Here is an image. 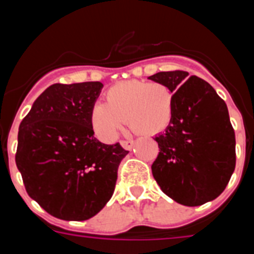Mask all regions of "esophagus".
I'll return each mask as SVG.
<instances>
[{
	"label": "esophagus",
	"mask_w": 254,
	"mask_h": 254,
	"mask_svg": "<svg viewBox=\"0 0 254 254\" xmlns=\"http://www.w3.org/2000/svg\"><path fill=\"white\" fill-rule=\"evenodd\" d=\"M121 145H122L123 149L132 150V147H133L134 142H133V141H121Z\"/></svg>",
	"instance_id": "34e87169"
}]
</instances>
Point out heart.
Wrapping results in <instances>:
<instances>
[{
    "label": "heart",
    "mask_w": 254,
    "mask_h": 254,
    "mask_svg": "<svg viewBox=\"0 0 254 254\" xmlns=\"http://www.w3.org/2000/svg\"><path fill=\"white\" fill-rule=\"evenodd\" d=\"M174 93L163 82L140 80L122 81L109 87L105 104H96L91 112V125L103 141L117 137L127 121L129 128L140 136L164 132L174 118Z\"/></svg>",
    "instance_id": "b5f03b06"
}]
</instances>
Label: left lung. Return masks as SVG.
Instances as JSON below:
<instances>
[{"instance_id":"1","label":"left lung","mask_w":254,"mask_h":254,"mask_svg":"<svg viewBox=\"0 0 254 254\" xmlns=\"http://www.w3.org/2000/svg\"><path fill=\"white\" fill-rule=\"evenodd\" d=\"M186 71L150 76L174 93V118L154 138L158 158L152 176L164 193L185 206L212 201L228 186L235 169V133L225 102L208 82Z\"/></svg>"}]
</instances>
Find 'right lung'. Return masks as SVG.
<instances>
[{
    "mask_svg": "<svg viewBox=\"0 0 254 254\" xmlns=\"http://www.w3.org/2000/svg\"><path fill=\"white\" fill-rule=\"evenodd\" d=\"M99 81L53 84L21 121L15 161L31 198L52 216L84 221L107 205L128 154L94 137L91 112Z\"/></svg>",
    "mask_w": 254,
    "mask_h": 254,
    "instance_id": "obj_1",
    "label": "right lung"
}]
</instances>
